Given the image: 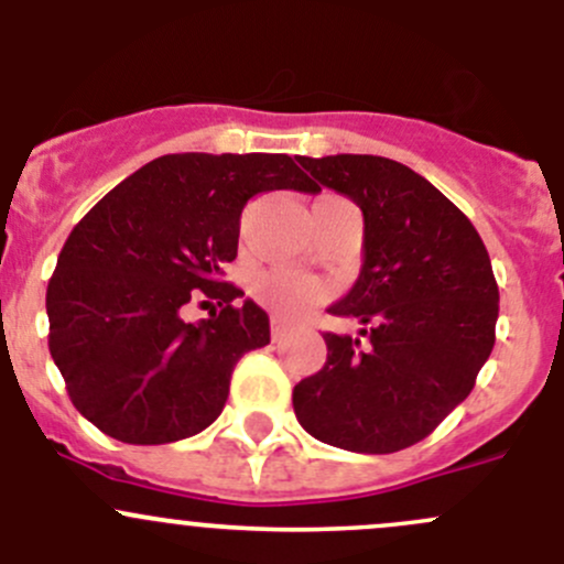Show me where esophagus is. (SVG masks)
Instances as JSON below:
<instances>
[{
  "mask_svg": "<svg viewBox=\"0 0 564 564\" xmlns=\"http://www.w3.org/2000/svg\"><path fill=\"white\" fill-rule=\"evenodd\" d=\"M289 329H292V324L286 322V318H281V316H272L270 318V335H272V340H283L289 335Z\"/></svg>",
  "mask_w": 564,
  "mask_h": 564,
  "instance_id": "esophagus-1",
  "label": "esophagus"
}]
</instances>
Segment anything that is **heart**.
I'll return each mask as SVG.
<instances>
[{
    "label": "heart",
    "instance_id": "b5f03b06",
    "mask_svg": "<svg viewBox=\"0 0 564 564\" xmlns=\"http://www.w3.org/2000/svg\"><path fill=\"white\" fill-rule=\"evenodd\" d=\"M324 202H335V198H324ZM253 294L267 308L278 311V314H294L303 305L322 300V286L311 278L300 275V272L272 270L256 278Z\"/></svg>",
    "mask_w": 564,
    "mask_h": 564
}]
</instances>
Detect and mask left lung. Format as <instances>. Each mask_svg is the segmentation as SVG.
<instances>
[{"mask_svg":"<svg viewBox=\"0 0 564 564\" xmlns=\"http://www.w3.org/2000/svg\"><path fill=\"white\" fill-rule=\"evenodd\" d=\"M324 187L362 209V267L329 314L327 362L292 392L324 445L395 453L425 440L469 395L494 349L499 289L471 220L425 176L379 155L303 158Z\"/></svg>","mask_w":564,"mask_h":564,"instance_id":"left-lung-1","label":"left lung"}]
</instances>
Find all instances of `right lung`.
<instances>
[{
  "instance_id": "add662e5",
  "label": "right lung",
  "mask_w": 564,
  "mask_h": 564,
  "mask_svg": "<svg viewBox=\"0 0 564 564\" xmlns=\"http://www.w3.org/2000/svg\"><path fill=\"white\" fill-rule=\"evenodd\" d=\"M267 191L318 193L289 155L182 152L108 191L67 237L45 292L48 349L73 406L128 445H166L215 423L231 371L270 344V318L220 281L240 215ZM191 299L219 305L185 323Z\"/></svg>"
}]
</instances>
